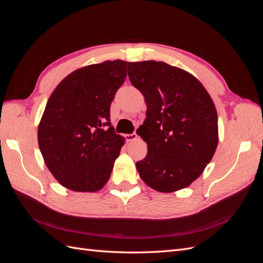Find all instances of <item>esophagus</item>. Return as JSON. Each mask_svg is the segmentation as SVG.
Returning a JSON list of instances; mask_svg holds the SVG:
<instances>
[{
    "instance_id": "obj_1",
    "label": "esophagus",
    "mask_w": 263,
    "mask_h": 263,
    "mask_svg": "<svg viewBox=\"0 0 263 263\" xmlns=\"http://www.w3.org/2000/svg\"><path fill=\"white\" fill-rule=\"evenodd\" d=\"M126 140L127 141H134V140H136L137 138H138V135L136 134V133H133V134H128V135H126Z\"/></svg>"
}]
</instances>
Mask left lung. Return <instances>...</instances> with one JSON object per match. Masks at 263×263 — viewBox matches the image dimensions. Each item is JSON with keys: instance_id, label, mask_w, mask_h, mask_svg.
<instances>
[{"instance_id": "obj_1", "label": "left lung", "mask_w": 263, "mask_h": 263, "mask_svg": "<svg viewBox=\"0 0 263 263\" xmlns=\"http://www.w3.org/2000/svg\"><path fill=\"white\" fill-rule=\"evenodd\" d=\"M132 84L144 95L146 121L137 134L148 153L136 163L139 176L158 192L187 187L203 173L218 144L216 107L187 71L162 61L128 62Z\"/></svg>"}]
</instances>
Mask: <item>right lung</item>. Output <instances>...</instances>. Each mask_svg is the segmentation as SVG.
<instances>
[{
	"mask_svg": "<svg viewBox=\"0 0 263 263\" xmlns=\"http://www.w3.org/2000/svg\"><path fill=\"white\" fill-rule=\"evenodd\" d=\"M126 65L117 59L78 69L47 102L38 145L47 168L62 186L98 192L108 181L125 144L110 126L109 107L125 81Z\"/></svg>",
	"mask_w": 263,
	"mask_h": 263,
	"instance_id": "right-lung-1",
	"label": "right lung"
}]
</instances>
